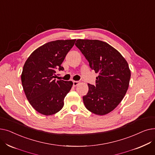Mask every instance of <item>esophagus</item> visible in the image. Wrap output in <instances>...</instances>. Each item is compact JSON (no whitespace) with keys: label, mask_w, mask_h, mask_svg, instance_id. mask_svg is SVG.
<instances>
[{"label":"esophagus","mask_w":155,"mask_h":155,"mask_svg":"<svg viewBox=\"0 0 155 155\" xmlns=\"http://www.w3.org/2000/svg\"><path fill=\"white\" fill-rule=\"evenodd\" d=\"M78 84H79V82H78V81H73V85L74 86V87L77 86Z\"/></svg>","instance_id":"1"}]
</instances>
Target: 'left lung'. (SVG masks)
Masks as SVG:
<instances>
[{
  "instance_id": "1",
  "label": "left lung",
  "mask_w": 155,
  "mask_h": 155,
  "mask_svg": "<svg viewBox=\"0 0 155 155\" xmlns=\"http://www.w3.org/2000/svg\"><path fill=\"white\" fill-rule=\"evenodd\" d=\"M75 46L91 68L99 74L95 85L88 84V92L83 97L85 106L95 114H107L126 94L131 78L128 63L115 48L102 41L77 39Z\"/></svg>"
}]
</instances>
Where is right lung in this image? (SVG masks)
Masks as SVG:
<instances>
[{
  "label": "right lung",
  "instance_id": "add662e5",
  "mask_svg": "<svg viewBox=\"0 0 155 155\" xmlns=\"http://www.w3.org/2000/svg\"><path fill=\"white\" fill-rule=\"evenodd\" d=\"M76 39L56 40L45 44L32 52L24 63L22 85L28 100L36 111L45 116L59 112L72 87L71 81L56 80L57 70Z\"/></svg>",
  "mask_w": 155,
  "mask_h": 155
}]
</instances>
